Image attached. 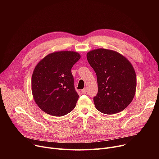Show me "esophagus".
<instances>
[{
	"label": "esophagus",
	"mask_w": 159,
	"mask_h": 159,
	"mask_svg": "<svg viewBox=\"0 0 159 159\" xmlns=\"http://www.w3.org/2000/svg\"><path fill=\"white\" fill-rule=\"evenodd\" d=\"M81 92H82V94H86V92H87V90H86V88H84V89H83L81 90Z\"/></svg>",
	"instance_id": "1"
}]
</instances>
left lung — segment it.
<instances>
[{
  "mask_svg": "<svg viewBox=\"0 0 159 159\" xmlns=\"http://www.w3.org/2000/svg\"><path fill=\"white\" fill-rule=\"evenodd\" d=\"M96 73L98 93L93 98L97 110L107 115L123 111L134 98L137 77L127 58L113 50L99 48L87 53Z\"/></svg>",
  "mask_w": 159,
  "mask_h": 159,
  "instance_id": "obj_1",
  "label": "left lung"
}]
</instances>
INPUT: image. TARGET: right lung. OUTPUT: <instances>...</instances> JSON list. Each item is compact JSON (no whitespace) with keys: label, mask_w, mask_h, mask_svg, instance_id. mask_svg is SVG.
Listing matches in <instances>:
<instances>
[{"label":"right lung","mask_w":159,"mask_h":159,"mask_svg":"<svg viewBox=\"0 0 159 159\" xmlns=\"http://www.w3.org/2000/svg\"><path fill=\"white\" fill-rule=\"evenodd\" d=\"M80 58L77 52L61 51L48 54L37 64L31 77V91L40 110L61 116L74 109L79 95L71 70Z\"/></svg>","instance_id":"right-lung-1"}]
</instances>
